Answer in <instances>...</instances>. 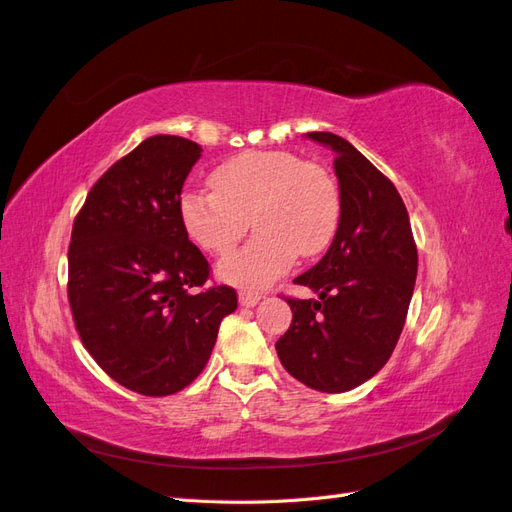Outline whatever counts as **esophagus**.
<instances>
[{
	"label": "esophagus",
	"instance_id": "1",
	"mask_svg": "<svg viewBox=\"0 0 512 512\" xmlns=\"http://www.w3.org/2000/svg\"><path fill=\"white\" fill-rule=\"evenodd\" d=\"M260 299H262L260 292H254V290H241L239 292V303L243 307H254V305H258Z\"/></svg>",
	"mask_w": 512,
	"mask_h": 512
}]
</instances>
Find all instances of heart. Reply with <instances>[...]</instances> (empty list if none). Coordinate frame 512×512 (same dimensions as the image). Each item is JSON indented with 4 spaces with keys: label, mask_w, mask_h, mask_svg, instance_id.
I'll list each match as a JSON object with an SVG mask.
<instances>
[{
    "label": "heart",
    "mask_w": 512,
    "mask_h": 512,
    "mask_svg": "<svg viewBox=\"0 0 512 512\" xmlns=\"http://www.w3.org/2000/svg\"><path fill=\"white\" fill-rule=\"evenodd\" d=\"M209 190L179 200L188 237L209 254L224 256L256 226L258 235L224 258L220 280L265 288L294 265L299 254L316 256L333 241L342 200L335 179L318 164L282 149H250L224 160L209 175Z\"/></svg>",
    "instance_id": "b5f03b06"
}]
</instances>
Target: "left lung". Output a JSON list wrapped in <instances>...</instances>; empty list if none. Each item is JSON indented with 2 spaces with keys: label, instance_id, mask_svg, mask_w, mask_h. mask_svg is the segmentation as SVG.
<instances>
[{
  "label": "left lung",
  "instance_id": "8db88e82",
  "mask_svg": "<svg viewBox=\"0 0 512 512\" xmlns=\"http://www.w3.org/2000/svg\"><path fill=\"white\" fill-rule=\"evenodd\" d=\"M335 153L339 226L333 243L294 284L318 299H288L290 329L275 350L290 376L322 393L356 389L391 359L412 301L418 254L395 185L331 132H307Z\"/></svg>",
  "mask_w": 512,
  "mask_h": 512
}]
</instances>
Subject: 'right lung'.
Listing matches in <instances>:
<instances>
[{"mask_svg":"<svg viewBox=\"0 0 512 512\" xmlns=\"http://www.w3.org/2000/svg\"><path fill=\"white\" fill-rule=\"evenodd\" d=\"M198 143L149 136L87 194L68 250V299L83 346L126 389L164 397L205 369L228 286L200 290L209 262L188 239L179 200Z\"/></svg>","mask_w":512,"mask_h":512,"instance_id":"right-lung-1","label":"right lung"}]
</instances>
